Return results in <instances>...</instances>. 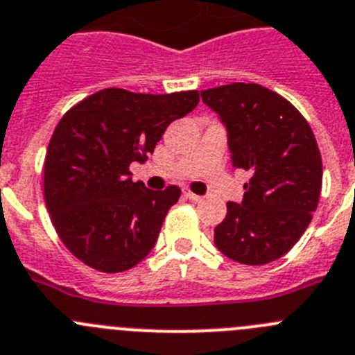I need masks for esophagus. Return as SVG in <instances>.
Returning a JSON list of instances; mask_svg holds the SVG:
<instances>
[{
  "label": "esophagus",
  "instance_id": "obj_1",
  "mask_svg": "<svg viewBox=\"0 0 355 355\" xmlns=\"http://www.w3.org/2000/svg\"><path fill=\"white\" fill-rule=\"evenodd\" d=\"M184 196L187 198V200H191V201H200V200H201V196H198V194H194L193 191L187 189V187H185V189H184Z\"/></svg>",
  "mask_w": 355,
  "mask_h": 355
}]
</instances>
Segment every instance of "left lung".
I'll use <instances>...</instances> for the list:
<instances>
[{
  "instance_id": "1",
  "label": "left lung",
  "mask_w": 355,
  "mask_h": 355,
  "mask_svg": "<svg viewBox=\"0 0 355 355\" xmlns=\"http://www.w3.org/2000/svg\"><path fill=\"white\" fill-rule=\"evenodd\" d=\"M201 98L228 129L232 166L251 173L242 203H226L214 242L239 263L277 260L317 210L322 157L315 134L293 104L257 83L216 86Z\"/></svg>"
}]
</instances>
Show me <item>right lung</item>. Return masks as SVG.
Here are the masks:
<instances>
[{"mask_svg": "<svg viewBox=\"0 0 355 355\" xmlns=\"http://www.w3.org/2000/svg\"><path fill=\"white\" fill-rule=\"evenodd\" d=\"M198 102V90L152 95L106 88L63 114L44 161V200L58 237L78 260L114 274L152 251L180 187L146 189L132 182L129 166L145 162L166 127Z\"/></svg>", "mask_w": 355, "mask_h": 355, "instance_id": "obj_1", "label": "right lung"}]
</instances>
